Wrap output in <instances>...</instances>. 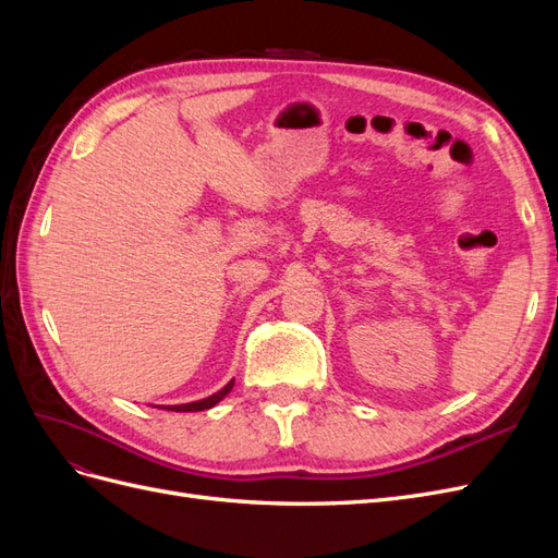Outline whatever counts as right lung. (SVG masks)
Instances as JSON below:
<instances>
[{"instance_id": "add662e5", "label": "right lung", "mask_w": 558, "mask_h": 558, "mask_svg": "<svg viewBox=\"0 0 558 558\" xmlns=\"http://www.w3.org/2000/svg\"><path fill=\"white\" fill-rule=\"evenodd\" d=\"M232 386H234V379L228 381V384L221 388V391L209 396V398H205V400H195V402H185V404H170V408H167V410H172V412H202V410H209V408H214L216 402H221V400L232 391Z\"/></svg>"}]
</instances>
